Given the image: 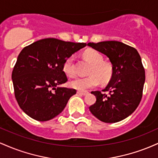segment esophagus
<instances>
[{"instance_id": "34e87169", "label": "esophagus", "mask_w": 158, "mask_h": 158, "mask_svg": "<svg viewBox=\"0 0 158 158\" xmlns=\"http://www.w3.org/2000/svg\"><path fill=\"white\" fill-rule=\"evenodd\" d=\"M78 94H80V95L85 96L88 94V91H82V90H78L77 91Z\"/></svg>"}]
</instances>
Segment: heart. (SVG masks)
Returning a JSON list of instances; mask_svg holds the SVG:
<instances>
[{
	"instance_id": "heart-1",
	"label": "heart",
	"mask_w": 158,
	"mask_h": 158,
	"mask_svg": "<svg viewBox=\"0 0 158 158\" xmlns=\"http://www.w3.org/2000/svg\"><path fill=\"white\" fill-rule=\"evenodd\" d=\"M84 56L85 59L92 64L88 72L90 76L73 79L70 81V86L75 89L84 90L97 86L99 82L102 84L108 83L112 77L113 69L110 64L103 61L104 59L102 54L97 50L90 49L84 52ZM63 70L68 77H75L77 70L74 56H69L64 61Z\"/></svg>"
}]
</instances>
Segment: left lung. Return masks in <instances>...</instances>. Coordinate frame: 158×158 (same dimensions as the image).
<instances>
[{"label": "left lung", "instance_id": "obj_1", "mask_svg": "<svg viewBox=\"0 0 158 158\" xmlns=\"http://www.w3.org/2000/svg\"><path fill=\"white\" fill-rule=\"evenodd\" d=\"M88 46L105 54L112 64L113 74L103 92L92 91L97 101L89 107L98 119L114 123L131 115L143 96L145 70L135 48L117 41L88 43Z\"/></svg>", "mask_w": 158, "mask_h": 158}]
</instances>
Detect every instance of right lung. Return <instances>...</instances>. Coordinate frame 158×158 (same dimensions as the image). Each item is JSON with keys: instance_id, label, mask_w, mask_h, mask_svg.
<instances>
[{"instance_id": "add662e5", "label": "right lung", "mask_w": 158, "mask_h": 158, "mask_svg": "<svg viewBox=\"0 0 158 158\" xmlns=\"http://www.w3.org/2000/svg\"><path fill=\"white\" fill-rule=\"evenodd\" d=\"M85 46V43L49 38L35 41L21 50L12 79L15 99L25 114L44 122L64 110L77 90L58 87L68 81L63 64L69 56Z\"/></svg>"}]
</instances>
